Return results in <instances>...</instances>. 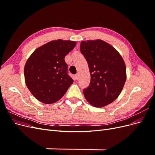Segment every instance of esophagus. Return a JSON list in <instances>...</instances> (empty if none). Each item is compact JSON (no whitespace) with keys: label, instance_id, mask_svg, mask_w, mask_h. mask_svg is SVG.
Returning a JSON list of instances; mask_svg holds the SVG:
<instances>
[{"label":"esophagus","instance_id":"obj_1","mask_svg":"<svg viewBox=\"0 0 155 155\" xmlns=\"http://www.w3.org/2000/svg\"><path fill=\"white\" fill-rule=\"evenodd\" d=\"M75 78H76V80H78V79H79V76H78V74H76V75H75Z\"/></svg>","mask_w":155,"mask_h":155}]
</instances>
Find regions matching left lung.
<instances>
[{"mask_svg":"<svg viewBox=\"0 0 155 155\" xmlns=\"http://www.w3.org/2000/svg\"><path fill=\"white\" fill-rule=\"evenodd\" d=\"M81 54L91 73L89 86L83 89L87 101L103 107L119 96L126 81V67L123 58L113 46L97 39L81 41Z\"/></svg>","mask_w":155,"mask_h":155,"instance_id":"obj_1","label":"left lung"}]
</instances>
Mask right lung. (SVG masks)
<instances>
[{"label":"right lung","mask_w":155,"mask_h":155,"mask_svg":"<svg viewBox=\"0 0 155 155\" xmlns=\"http://www.w3.org/2000/svg\"><path fill=\"white\" fill-rule=\"evenodd\" d=\"M76 45L72 41H51L37 48L28 59L24 69L25 83L37 100L54 104L73 83L64 57Z\"/></svg>","instance_id":"right-lung-1"}]
</instances>
